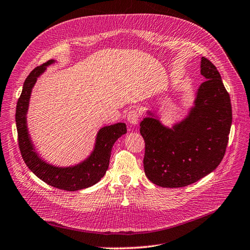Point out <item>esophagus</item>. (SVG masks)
Masks as SVG:
<instances>
[{
    "mask_svg": "<svg viewBox=\"0 0 250 250\" xmlns=\"http://www.w3.org/2000/svg\"><path fill=\"white\" fill-rule=\"evenodd\" d=\"M139 118H140V114H139V112L137 111V110H131V111L127 112L126 119H127V122L130 123V124L137 125V124H138V122H139Z\"/></svg>",
    "mask_w": 250,
    "mask_h": 250,
    "instance_id": "1",
    "label": "esophagus"
}]
</instances>
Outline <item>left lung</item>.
Masks as SVG:
<instances>
[{
	"label": "left lung",
	"instance_id": "left-lung-1",
	"mask_svg": "<svg viewBox=\"0 0 250 250\" xmlns=\"http://www.w3.org/2000/svg\"><path fill=\"white\" fill-rule=\"evenodd\" d=\"M200 72L206 81L187 118L172 128L152 117L140 123L146 142L144 171L158 186H188L215 170L224 157L232 117L230 98L219 71L205 57Z\"/></svg>",
	"mask_w": 250,
	"mask_h": 250
}]
</instances>
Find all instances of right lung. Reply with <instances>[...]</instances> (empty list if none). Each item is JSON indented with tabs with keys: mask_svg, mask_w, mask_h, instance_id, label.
<instances>
[{
	"mask_svg": "<svg viewBox=\"0 0 250 250\" xmlns=\"http://www.w3.org/2000/svg\"><path fill=\"white\" fill-rule=\"evenodd\" d=\"M54 63L49 60L42 65L35 67L30 72L22 86V91L17 104L15 123L18 128L19 147L21 157L30 170L50 186L65 191H78L93 186L106 173L109 167L111 150L115 141L126 133L125 124L119 123L104 126L98 133L95 147L90 157L81 164L72 167H55L45 163L38 157L31 142L27 128L26 114L32 88L37 78L45 70L46 66Z\"/></svg>",
	"mask_w": 250,
	"mask_h": 250,
	"instance_id": "1",
	"label": "right lung"
}]
</instances>
